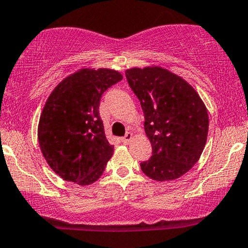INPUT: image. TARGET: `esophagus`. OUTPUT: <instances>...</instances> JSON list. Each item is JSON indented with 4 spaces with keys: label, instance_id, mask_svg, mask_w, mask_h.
<instances>
[{
    "label": "esophagus",
    "instance_id": "34e87169",
    "mask_svg": "<svg viewBox=\"0 0 248 248\" xmlns=\"http://www.w3.org/2000/svg\"><path fill=\"white\" fill-rule=\"evenodd\" d=\"M132 138H133L132 132H126V135H125L123 137V143L124 144H129L130 141L132 140Z\"/></svg>",
    "mask_w": 248,
    "mask_h": 248
}]
</instances>
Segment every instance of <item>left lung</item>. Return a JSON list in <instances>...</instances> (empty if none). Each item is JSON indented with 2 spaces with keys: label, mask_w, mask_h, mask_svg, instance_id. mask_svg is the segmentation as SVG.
I'll return each mask as SVG.
<instances>
[{
  "label": "left lung",
  "mask_w": 248,
  "mask_h": 248,
  "mask_svg": "<svg viewBox=\"0 0 248 248\" xmlns=\"http://www.w3.org/2000/svg\"><path fill=\"white\" fill-rule=\"evenodd\" d=\"M144 112V130L152 146L140 163L147 177L168 182L182 177L199 160L206 144L208 113L204 102L184 78L152 65L125 71Z\"/></svg>",
  "instance_id": "left-lung-1"
}]
</instances>
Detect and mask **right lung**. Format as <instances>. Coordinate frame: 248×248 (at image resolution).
Returning <instances> with one entry per match:
<instances>
[{"mask_svg": "<svg viewBox=\"0 0 248 248\" xmlns=\"http://www.w3.org/2000/svg\"><path fill=\"white\" fill-rule=\"evenodd\" d=\"M123 79L112 69L82 68L51 91L42 110L37 136L41 151L55 173L80 186L96 182L113 154L99 117L108 88Z\"/></svg>", "mask_w": 248, "mask_h": 248, "instance_id": "right-lung-1", "label": "right lung"}]
</instances>
